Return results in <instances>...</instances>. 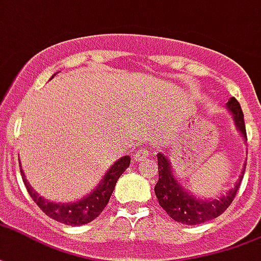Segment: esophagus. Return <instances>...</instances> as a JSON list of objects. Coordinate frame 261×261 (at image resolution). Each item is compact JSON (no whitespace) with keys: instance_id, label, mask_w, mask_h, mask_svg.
I'll return each mask as SVG.
<instances>
[{"instance_id":"esophagus-1","label":"esophagus","mask_w":261,"mask_h":261,"mask_svg":"<svg viewBox=\"0 0 261 261\" xmlns=\"http://www.w3.org/2000/svg\"><path fill=\"white\" fill-rule=\"evenodd\" d=\"M150 155V150L149 148L146 145L141 146V148H138V150L136 152V160H144L145 158H148V156Z\"/></svg>"}]
</instances>
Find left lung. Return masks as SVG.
<instances>
[{
  "label": "left lung",
  "instance_id": "obj_1",
  "mask_svg": "<svg viewBox=\"0 0 261 261\" xmlns=\"http://www.w3.org/2000/svg\"><path fill=\"white\" fill-rule=\"evenodd\" d=\"M227 109L231 112L239 133L242 134L245 140H248L246 128H245L244 113H242V109H241L238 101L235 98H231L227 102ZM245 167H246V163L244 165V170L239 175L238 182L227 194L220 196L219 199H209V198L200 199V198H196L182 188V185L179 184L178 179L174 177V173H173V169H171L167 156L160 152V153H158L159 179L155 185L156 198L159 200V204L163 207V210L175 221L187 224V225L206 223L209 220L219 217L220 214H223L229 204L232 203L233 198L239 190L241 181L244 178Z\"/></svg>",
  "mask_w": 261,
  "mask_h": 261
}]
</instances>
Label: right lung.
<instances>
[{
	"instance_id": "obj_1",
	"label": "right lung",
	"mask_w": 261,
	"mask_h": 261,
	"mask_svg": "<svg viewBox=\"0 0 261 261\" xmlns=\"http://www.w3.org/2000/svg\"><path fill=\"white\" fill-rule=\"evenodd\" d=\"M130 156H123L117 162H115V165L106 171L105 177L102 178L95 190L90 195H87L86 198L73 202V203H55V202L44 199L33 190L32 185L29 184L23 170H20V174H22L23 182L26 185V190L33 198V200L48 217H51L59 223L66 224V225H83V224L95 220L102 213V210L105 209L106 204L111 199L112 192L115 190L117 179L123 174V171L130 166Z\"/></svg>"
}]
</instances>
